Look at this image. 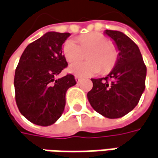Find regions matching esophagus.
<instances>
[{
    "instance_id": "1",
    "label": "esophagus",
    "mask_w": 158,
    "mask_h": 158,
    "mask_svg": "<svg viewBox=\"0 0 158 158\" xmlns=\"http://www.w3.org/2000/svg\"><path fill=\"white\" fill-rule=\"evenodd\" d=\"M75 79H76V81H77V82H79V81H80V79H81V78H80L79 76H75Z\"/></svg>"
}]
</instances>
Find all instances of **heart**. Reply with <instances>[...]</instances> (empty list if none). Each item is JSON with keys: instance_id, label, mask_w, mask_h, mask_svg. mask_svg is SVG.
<instances>
[{"instance_id": "obj_1", "label": "heart", "mask_w": 158, "mask_h": 158, "mask_svg": "<svg viewBox=\"0 0 158 158\" xmlns=\"http://www.w3.org/2000/svg\"><path fill=\"white\" fill-rule=\"evenodd\" d=\"M79 44L73 39H68L63 46V52L69 63L82 59L85 52L92 51L88 55L91 62H78L69 67V72L78 76H94L102 71L111 70L117 63L118 51L110 40L100 32H91L79 38Z\"/></svg>"}]
</instances>
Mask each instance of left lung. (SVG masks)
Listing matches in <instances>:
<instances>
[{"instance_id": "obj_1", "label": "left lung", "mask_w": 158, "mask_h": 158, "mask_svg": "<svg viewBox=\"0 0 158 158\" xmlns=\"http://www.w3.org/2000/svg\"><path fill=\"white\" fill-rule=\"evenodd\" d=\"M104 33L114 40L118 56L107 77L91 79L93 88L87 99L96 112L108 118H118L138 104L145 89L147 68L138 46L125 33L112 30Z\"/></svg>"}]
</instances>
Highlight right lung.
Listing matches in <instances>:
<instances>
[{
    "instance_id": "obj_1",
    "label": "right lung",
    "mask_w": 158,
    "mask_h": 158,
    "mask_svg": "<svg viewBox=\"0 0 158 158\" xmlns=\"http://www.w3.org/2000/svg\"><path fill=\"white\" fill-rule=\"evenodd\" d=\"M69 32L48 31L28 45L17 66L14 78L16 102L30 122L48 127L62 116L67 90L76 84L74 76L56 79L68 64L63 44Z\"/></svg>"
}]
</instances>
